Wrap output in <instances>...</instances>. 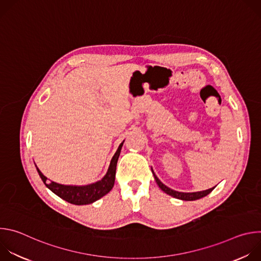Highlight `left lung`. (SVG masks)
<instances>
[{"label":"left lung","mask_w":261,"mask_h":261,"mask_svg":"<svg viewBox=\"0 0 261 261\" xmlns=\"http://www.w3.org/2000/svg\"><path fill=\"white\" fill-rule=\"evenodd\" d=\"M154 177H155V180L156 182L158 184L159 188L165 192L166 194L174 197V198H177V199H180V200H185V201H192V200H197L199 198H202L204 196H206L207 194H210L214 188H211V189H207L205 191H200V192H191V193H185V192H178V191H174L170 188H168L167 186H165L158 177L157 175L154 173Z\"/></svg>","instance_id":"left-lung-1"}]
</instances>
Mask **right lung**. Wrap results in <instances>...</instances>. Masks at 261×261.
<instances>
[{"instance_id": "right-lung-1", "label": "right lung", "mask_w": 261, "mask_h": 261, "mask_svg": "<svg viewBox=\"0 0 261 261\" xmlns=\"http://www.w3.org/2000/svg\"><path fill=\"white\" fill-rule=\"evenodd\" d=\"M124 141L119 145L116 154L114 155L113 159H111L106 174L102 177L101 180H98L94 184L86 186H71L58 184L53 180L49 182L47 181V177L43 175V173L39 170L38 167H37V171H38L41 179L43 180L46 187L62 199L75 205L93 203L100 199L101 197H103L104 195H106L111 189H113L116 178L117 163L121 154Z\"/></svg>"}]
</instances>
